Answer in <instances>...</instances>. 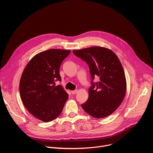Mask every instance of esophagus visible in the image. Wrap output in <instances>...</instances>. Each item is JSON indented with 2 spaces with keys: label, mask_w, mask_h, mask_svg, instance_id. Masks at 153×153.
Masks as SVG:
<instances>
[{
  "label": "esophagus",
  "mask_w": 153,
  "mask_h": 153,
  "mask_svg": "<svg viewBox=\"0 0 153 153\" xmlns=\"http://www.w3.org/2000/svg\"><path fill=\"white\" fill-rule=\"evenodd\" d=\"M77 92H78V90H74V91H71V93H72L73 94H76Z\"/></svg>",
  "instance_id": "obj_1"
}]
</instances>
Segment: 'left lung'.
<instances>
[{
	"mask_svg": "<svg viewBox=\"0 0 153 153\" xmlns=\"http://www.w3.org/2000/svg\"><path fill=\"white\" fill-rule=\"evenodd\" d=\"M73 52L88 63L92 79L89 97L81 105L83 110L95 118L110 116L120 106L126 93L125 76L119 58L110 49L101 47ZM96 76L100 82L94 83Z\"/></svg>",
	"mask_w": 153,
	"mask_h": 153,
	"instance_id": "8db88e82",
	"label": "left lung"
}]
</instances>
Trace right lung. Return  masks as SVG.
Wrapping results in <instances>:
<instances>
[{"mask_svg":"<svg viewBox=\"0 0 153 153\" xmlns=\"http://www.w3.org/2000/svg\"><path fill=\"white\" fill-rule=\"evenodd\" d=\"M70 50L51 49L34 56L27 65L20 83L19 91L27 110L36 118L48 122L62 113L68 99L60 85L59 68Z\"/></svg>","mask_w":153,"mask_h":153,"instance_id":"right-lung-1","label":"right lung"}]
</instances>
